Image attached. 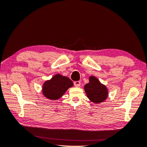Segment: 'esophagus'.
<instances>
[{
  "mask_svg": "<svg viewBox=\"0 0 147 147\" xmlns=\"http://www.w3.org/2000/svg\"><path fill=\"white\" fill-rule=\"evenodd\" d=\"M80 84H81V82H80V81H76V82H74V86H75V87H80Z\"/></svg>",
  "mask_w": 147,
  "mask_h": 147,
  "instance_id": "obj_1",
  "label": "esophagus"
}]
</instances>
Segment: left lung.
<instances>
[{
    "label": "left lung",
    "instance_id": "obj_1",
    "mask_svg": "<svg viewBox=\"0 0 147 147\" xmlns=\"http://www.w3.org/2000/svg\"><path fill=\"white\" fill-rule=\"evenodd\" d=\"M89 81L84 88L88 98L96 104L105 101L108 97V90L106 86L101 84L94 76H90Z\"/></svg>",
    "mask_w": 147,
    "mask_h": 147
}]
</instances>
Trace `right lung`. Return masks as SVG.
<instances>
[{"label":"right lung","mask_w":147,"mask_h":147,"mask_svg":"<svg viewBox=\"0 0 147 147\" xmlns=\"http://www.w3.org/2000/svg\"><path fill=\"white\" fill-rule=\"evenodd\" d=\"M73 86V83L69 78L57 74L50 80L45 82L42 92L48 99L57 100L62 97L69 88Z\"/></svg>","instance_id":"1"}]
</instances>
